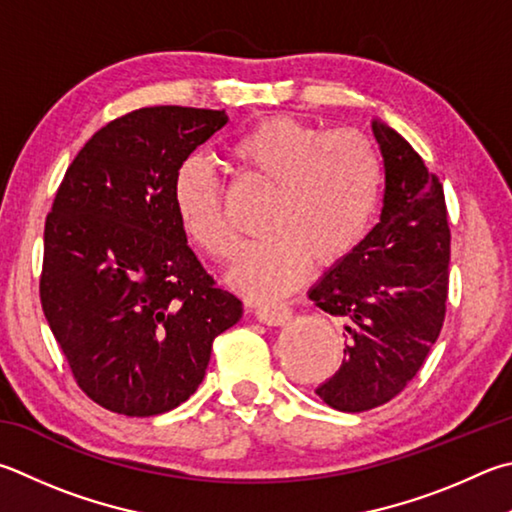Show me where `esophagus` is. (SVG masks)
Listing matches in <instances>:
<instances>
[{
  "instance_id": "34e87169",
  "label": "esophagus",
  "mask_w": 512,
  "mask_h": 512,
  "mask_svg": "<svg viewBox=\"0 0 512 512\" xmlns=\"http://www.w3.org/2000/svg\"><path fill=\"white\" fill-rule=\"evenodd\" d=\"M255 318L259 322L268 324V327H282L293 318V309L286 304H273V306H257Z\"/></svg>"
}]
</instances>
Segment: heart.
I'll return each mask as SVG.
<instances>
[{
  "mask_svg": "<svg viewBox=\"0 0 512 512\" xmlns=\"http://www.w3.org/2000/svg\"><path fill=\"white\" fill-rule=\"evenodd\" d=\"M230 156L273 188L262 217L268 235L241 250L230 271L239 293L259 302L277 300L300 286L311 264L333 266L358 246L380 188V161L367 136L277 116L241 134ZM172 201L194 244L219 262L232 259L237 232L206 161L190 156L179 165Z\"/></svg>",
  "mask_w": 512,
  "mask_h": 512,
  "instance_id": "heart-1",
  "label": "heart"
}]
</instances>
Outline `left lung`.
<instances>
[{
	"label": "left lung",
	"instance_id": "left-lung-1",
	"mask_svg": "<svg viewBox=\"0 0 512 512\" xmlns=\"http://www.w3.org/2000/svg\"><path fill=\"white\" fill-rule=\"evenodd\" d=\"M371 129L385 163L380 221L309 291L349 336L340 369L315 394L351 414L385 405L410 385L441 333L450 282L439 176L392 127L374 120Z\"/></svg>",
	"mask_w": 512,
	"mask_h": 512
}]
</instances>
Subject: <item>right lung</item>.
I'll return each mask as SVG.
<instances>
[{
	"label": "right lung",
	"instance_id": "obj_1",
	"mask_svg": "<svg viewBox=\"0 0 512 512\" xmlns=\"http://www.w3.org/2000/svg\"><path fill=\"white\" fill-rule=\"evenodd\" d=\"M226 111L143 107L111 120L69 165L44 224L40 300L91 401L156 416L197 392L241 302L188 246L172 181Z\"/></svg>",
	"mask_w": 512,
	"mask_h": 512
}]
</instances>
